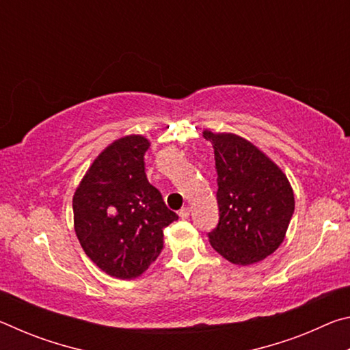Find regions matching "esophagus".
Returning a JSON list of instances; mask_svg holds the SVG:
<instances>
[{"label":"esophagus","mask_w":350,"mask_h":350,"mask_svg":"<svg viewBox=\"0 0 350 350\" xmlns=\"http://www.w3.org/2000/svg\"><path fill=\"white\" fill-rule=\"evenodd\" d=\"M189 213H191V208H189V206H185V208H182V210L179 211V216H180L182 219H188V217H189Z\"/></svg>","instance_id":"esophagus-1"}]
</instances>
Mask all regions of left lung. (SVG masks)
<instances>
[{
  "label": "left lung",
  "mask_w": 350,
  "mask_h": 350,
  "mask_svg": "<svg viewBox=\"0 0 350 350\" xmlns=\"http://www.w3.org/2000/svg\"><path fill=\"white\" fill-rule=\"evenodd\" d=\"M202 135L215 150L219 224L210 244L236 265H252L270 256L284 239L295 210L287 176L256 145L234 133Z\"/></svg>",
  "instance_id": "obj_1"
}]
</instances>
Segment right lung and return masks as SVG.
I'll return each mask as SVG.
<instances>
[{"label": "right lung", "instance_id": "add662e5", "mask_svg": "<svg viewBox=\"0 0 350 350\" xmlns=\"http://www.w3.org/2000/svg\"><path fill=\"white\" fill-rule=\"evenodd\" d=\"M150 145L140 134L112 142L94 159L72 198L81 248L118 280H133L150 267L162 252L165 227L179 217L146 179Z\"/></svg>", "mask_w": 350, "mask_h": 350}]
</instances>
